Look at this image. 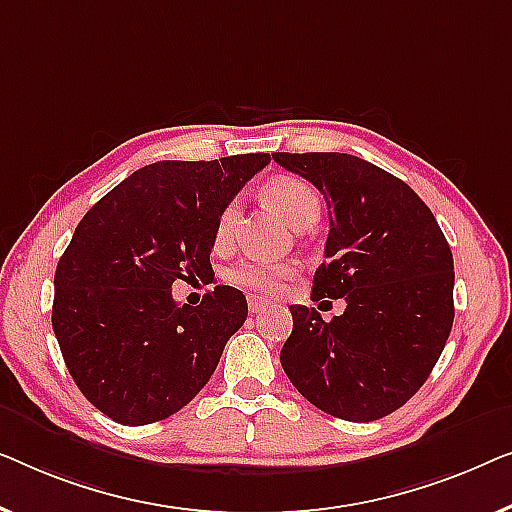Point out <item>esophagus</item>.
Returning <instances> with one entry per match:
<instances>
[{"label": "esophagus", "mask_w": 512, "mask_h": 512, "mask_svg": "<svg viewBox=\"0 0 512 512\" xmlns=\"http://www.w3.org/2000/svg\"><path fill=\"white\" fill-rule=\"evenodd\" d=\"M266 306H269V301L262 299V297H250V299H248V311H250V313L264 311Z\"/></svg>", "instance_id": "1"}]
</instances>
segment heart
Segmentation results:
<instances>
[{
  "mask_svg": "<svg viewBox=\"0 0 512 512\" xmlns=\"http://www.w3.org/2000/svg\"><path fill=\"white\" fill-rule=\"evenodd\" d=\"M264 197L294 229L315 222L320 215V197L306 181L297 176H278L264 185ZM236 218H239V204L229 201L215 222V243L225 246L234 232ZM292 266L283 262H266V259H241L227 271L229 283L243 287V290L273 294L280 290L285 278L292 276Z\"/></svg>",
  "mask_w": 512,
  "mask_h": 512,
  "instance_id": "obj_1",
  "label": "heart"
}]
</instances>
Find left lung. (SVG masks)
I'll use <instances>...</instances> for the list:
<instances>
[{"instance_id":"left-lung-1","label":"left lung","mask_w":512,"mask_h":512,"mask_svg":"<svg viewBox=\"0 0 512 512\" xmlns=\"http://www.w3.org/2000/svg\"><path fill=\"white\" fill-rule=\"evenodd\" d=\"M280 167L325 194L329 236L313 301L345 299L322 320L290 306L280 350L290 383L325 413L371 422L424 385L455 320V264L429 206L376 164L348 153H276Z\"/></svg>"}]
</instances>
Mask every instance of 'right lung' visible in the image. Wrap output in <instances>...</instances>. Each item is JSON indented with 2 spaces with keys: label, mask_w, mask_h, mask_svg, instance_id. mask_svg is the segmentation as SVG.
<instances>
[{
  "label": "right lung",
  "mask_w": 512,
  "mask_h": 512,
  "mask_svg": "<svg viewBox=\"0 0 512 512\" xmlns=\"http://www.w3.org/2000/svg\"><path fill=\"white\" fill-rule=\"evenodd\" d=\"M271 155L148 164L78 222L55 269L53 331L92 406L141 427L174 415L213 376L248 318L241 290L215 285L178 306L174 280L208 278L215 222Z\"/></svg>",
  "instance_id": "1"
}]
</instances>
